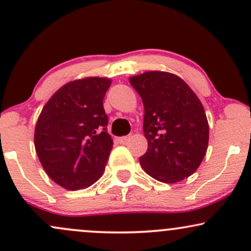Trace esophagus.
<instances>
[{"instance_id": "obj_1", "label": "esophagus", "mask_w": 251, "mask_h": 251, "mask_svg": "<svg viewBox=\"0 0 251 251\" xmlns=\"http://www.w3.org/2000/svg\"><path fill=\"white\" fill-rule=\"evenodd\" d=\"M130 139V136H125V137H120L119 139H118V142L120 143V144H125L126 142H127V140Z\"/></svg>"}]
</instances>
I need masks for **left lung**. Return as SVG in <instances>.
<instances>
[{
	"label": "left lung",
	"instance_id": "left-lung-1",
	"mask_svg": "<svg viewBox=\"0 0 251 251\" xmlns=\"http://www.w3.org/2000/svg\"><path fill=\"white\" fill-rule=\"evenodd\" d=\"M144 104L143 131L148 150L144 172L164 183L180 182L201 164L208 145V123L199 98L174 74L148 71L130 77Z\"/></svg>",
	"mask_w": 251,
	"mask_h": 251
}]
</instances>
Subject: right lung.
Instances as JSON below:
<instances>
[{
  "label": "right lung",
  "mask_w": 251,
  "mask_h": 251,
  "mask_svg": "<svg viewBox=\"0 0 251 251\" xmlns=\"http://www.w3.org/2000/svg\"><path fill=\"white\" fill-rule=\"evenodd\" d=\"M111 83L103 77L69 82L38 118L34 147L41 166L68 191L87 188L103 174L113 147L102 102Z\"/></svg>",
  "instance_id": "obj_1"
}]
</instances>
